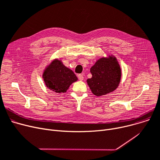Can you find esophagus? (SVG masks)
<instances>
[{
	"label": "esophagus",
	"mask_w": 160,
	"mask_h": 160,
	"mask_svg": "<svg viewBox=\"0 0 160 160\" xmlns=\"http://www.w3.org/2000/svg\"><path fill=\"white\" fill-rule=\"evenodd\" d=\"M78 79L80 80H83V76L82 74H79L78 75Z\"/></svg>",
	"instance_id": "obj_1"
}]
</instances>
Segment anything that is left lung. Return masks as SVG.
I'll return each instance as SVG.
<instances>
[{"label":"left lung","mask_w":160,"mask_h":160,"mask_svg":"<svg viewBox=\"0 0 160 160\" xmlns=\"http://www.w3.org/2000/svg\"><path fill=\"white\" fill-rule=\"evenodd\" d=\"M92 77L87 83L95 95H105L115 90L121 78L120 65L113 56L101 58L90 69Z\"/></svg>","instance_id":"obj_1"}]
</instances>
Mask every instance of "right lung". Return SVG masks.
<instances>
[{
  "label": "right lung",
  "mask_w": 160,
  "mask_h": 160,
  "mask_svg": "<svg viewBox=\"0 0 160 160\" xmlns=\"http://www.w3.org/2000/svg\"><path fill=\"white\" fill-rule=\"evenodd\" d=\"M43 78L49 89L59 93H65L72 83L78 80L73 71L59 60H54L47 67Z\"/></svg>",
  "instance_id": "obj_1"
}]
</instances>
